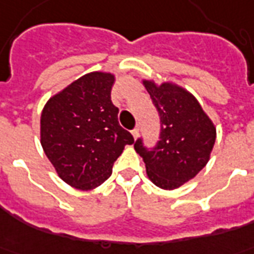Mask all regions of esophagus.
Returning a JSON list of instances; mask_svg holds the SVG:
<instances>
[{
	"instance_id": "esophagus-1",
	"label": "esophagus",
	"mask_w": 254,
	"mask_h": 254,
	"mask_svg": "<svg viewBox=\"0 0 254 254\" xmlns=\"http://www.w3.org/2000/svg\"><path fill=\"white\" fill-rule=\"evenodd\" d=\"M138 132H140V129H138L137 127L132 130V134H133V137H134V138H137V137H138Z\"/></svg>"
}]
</instances>
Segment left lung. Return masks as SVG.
Segmentation results:
<instances>
[{"mask_svg": "<svg viewBox=\"0 0 254 254\" xmlns=\"http://www.w3.org/2000/svg\"><path fill=\"white\" fill-rule=\"evenodd\" d=\"M160 117V134L155 146L137 138L134 149L145 163L148 178L157 187L178 189L207 164L215 142V127L198 101L171 83L156 86L144 80Z\"/></svg>", "mask_w": 254, "mask_h": 254, "instance_id": "obj_1", "label": "left lung"}]
</instances>
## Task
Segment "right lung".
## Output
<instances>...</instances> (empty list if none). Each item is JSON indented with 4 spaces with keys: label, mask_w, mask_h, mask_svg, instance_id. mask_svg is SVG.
<instances>
[{
    "label": "right lung",
    "mask_w": 254,
    "mask_h": 254,
    "mask_svg": "<svg viewBox=\"0 0 254 254\" xmlns=\"http://www.w3.org/2000/svg\"><path fill=\"white\" fill-rule=\"evenodd\" d=\"M114 76L91 72L47 102L40 120L41 146L65 183L79 190L98 187L134 138L118 122L112 102Z\"/></svg>",
    "instance_id": "add662e5"
}]
</instances>
